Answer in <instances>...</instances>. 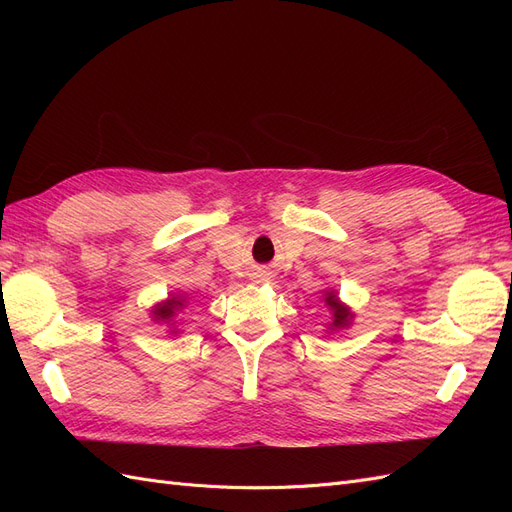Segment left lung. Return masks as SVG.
I'll return each mask as SVG.
<instances>
[{
  "instance_id": "left-lung-1",
  "label": "left lung",
  "mask_w": 512,
  "mask_h": 512,
  "mask_svg": "<svg viewBox=\"0 0 512 512\" xmlns=\"http://www.w3.org/2000/svg\"><path fill=\"white\" fill-rule=\"evenodd\" d=\"M324 303H327V305L331 307V312H333V327H335V329L346 327L348 320H350L352 316H350V312H348V309H346L344 305H339V301H337V297H335L333 292L327 294V301H324Z\"/></svg>"
}]
</instances>
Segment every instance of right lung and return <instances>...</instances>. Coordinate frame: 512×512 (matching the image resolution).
<instances>
[{"mask_svg": "<svg viewBox=\"0 0 512 512\" xmlns=\"http://www.w3.org/2000/svg\"><path fill=\"white\" fill-rule=\"evenodd\" d=\"M181 305H183V301H179V299H168L166 305H162V307L156 309V320H170V318H175L177 307H181Z\"/></svg>", "mask_w": 512, "mask_h": 512, "instance_id": "1", "label": "right lung"}]
</instances>
